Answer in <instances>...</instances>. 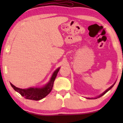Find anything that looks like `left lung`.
I'll use <instances>...</instances> for the list:
<instances>
[{
    "label": "left lung",
    "mask_w": 123,
    "mask_h": 123,
    "mask_svg": "<svg viewBox=\"0 0 123 123\" xmlns=\"http://www.w3.org/2000/svg\"><path fill=\"white\" fill-rule=\"evenodd\" d=\"M115 83H116V82H115V83H114V84H113V85H112V86H111V87H109V88H108V89H107V90H105V91H104V92H103V93H102V94H100V95H99V96H98V97H95V98H87V99H97V98H100V97H102V96H103V95H104V94H106V93L107 92H108V91H109V90H111V88H112V87H113V86H114V85H115Z\"/></svg>",
    "instance_id": "left-lung-1"
}]
</instances>
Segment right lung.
Instances as JSON below:
<instances>
[{"label": "right lung", "mask_w": 123, "mask_h": 123, "mask_svg": "<svg viewBox=\"0 0 123 123\" xmlns=\"http://www.w3.org/2000/svg\"><path fill=\"white\" fill-rule=\"evenodd\" d=\"M60 69V68H58L54 72L49 82L43 87H30L26 89H21L16 87L12 83H10V84L15 91L19 93L25 98L34 101H39L46 97L51 92L53 88L54 80Z\"/></svg>", "instance_id": "obj_1"}]
</instances>
